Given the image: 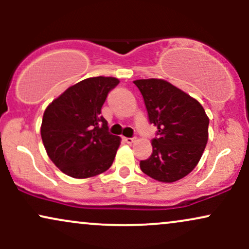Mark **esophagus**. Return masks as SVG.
Here are the masks:
<instances>
[{"label":"esophagus","instance_id":"1","mask_svg":"<svg viewBox=\"0 0 249 249\" xmlns=\"http://www.w3.org/2000/svg\"><path fill=\"white\" fill-rule=\"evenodd\" d=\"M123 141L126 142V144H132V142H134V138H126V137H125Z\"/></svg>","mask_w":249,"mask_h":249}]
</instances>
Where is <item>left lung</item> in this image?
I'll return each mask as SVG.
<instances>
[{
    "instance_id": "obj_1",
    "label": "left lung",
    "mask_w": 249,
    "mask_h": 249,
    "mask_svg": "<svg viewBox=\"0 0 249 249\" xmlns=\"http://www.w3.org/2000/svg\"><path fill=\"white\" fill-rule=\"evenodd\" d=\"M148 121L157 127L153 152L141 161L146 176L161 182H174L194 170L208 141L210 119L193 97L164 79H137Z\"/></svg>"
}]
</instances>
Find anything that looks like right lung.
Returning <instances> with one entry per match:
<instances>
[{
    "instance_id": "1",
    "label": "right lung",
    "mask_w": 249,
    "mask_h": 249,
    "mask_svg": "<svg viewBox=\"0 0 249 249\" xmlns=\"http://www.w3.org/2000/svg\"><path fill=\"white\" fill-rule=\"evenodd\" d=\"M115 77H91L68 88L45 108L41 136L45 151L63 173L77 179L98 176L110 168L121 138L107 132L101 116Z\"/></svg>"
}]
</instances>
